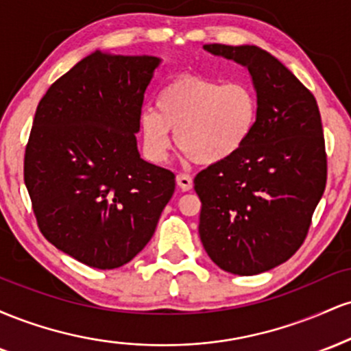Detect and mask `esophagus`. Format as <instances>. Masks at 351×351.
<instances>
[{"instance_id":"obj_1","label":"esophagus","mask_w":351,"mask_h":351,"mask_svg":"<svg viewBox=\"0 0 351 351\" xmlns=\"http://www.w3.org/2000/svg\"><path fill=\"white\" fill-rule=\"evenodd\" d=\"M176 184L181 188V191H189L193 188V180L189 175H184V173H180L176 176Z\"/></svg>"}]
</instances>
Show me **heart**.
<instances>
[{"instance_id":"heart-1","label":"heart","mask_w":351,"mask_h":351,"mask_svg":"<svg viewBox=\"0 0 351 351\" xmlns=\"http://www.w3.org/2000/svg\"><path fill=\"white\" fill-rule=\"evenodd\" d=\"M259 120L256 88L244 80L223 84L201 75H180L162 88L155 107L140 112L145 152L150 160H167L175 142L193 162L216 165L247 145Z\"/></svg>"}]
</instances>
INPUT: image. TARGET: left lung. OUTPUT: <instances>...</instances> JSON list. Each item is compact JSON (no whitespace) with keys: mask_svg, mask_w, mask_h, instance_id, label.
<instances>
[{"mask_svg":"<svg viewBox=\"0 0 351 351\" xmlns=\"http://www.w3.org/2000/svg\"><path fill=\"white\" fill-rule=\"evenodd\" d=\"M251 74L259 120L232 158L195 178L199 237L223 271L256 276L295 254L327 183V153L317 100L279 59L257 46L204 44Z\"/></svg>","mask_w":351,"mask_h":351,"instance_id":"left-lung-1","label":"left lung"}]
</instances>
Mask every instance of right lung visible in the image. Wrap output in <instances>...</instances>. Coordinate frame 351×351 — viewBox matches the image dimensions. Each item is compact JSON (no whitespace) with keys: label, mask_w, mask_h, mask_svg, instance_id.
Instances as JSON below:
<instances>
[{"label":"right lung","mask_w":351,"mask_h":351,"mask_svg":"<svg viewBox=\"0 0 351 351\" xmlns=\"http://www.w3.org/2000/svg\"><path fill=\"white\" fill-rule=\"evenodd\" d=\"M162 59L95 51L47 88L24 153L43 236L88 267L130 263L158 224L175 175L140 158L143 95Z\"/></svg>","instance_id":"obj_1"}]
</instances>
